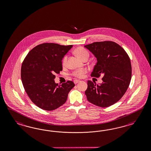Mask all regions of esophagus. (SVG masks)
Here are the masks:
<instances>
[{
  "instance_id": "esophagus-1",
  "label": "esophagus",
  "mask_w": 151,
  "mask_h": 151,
  "mask_svg": "<svg viewBox=\"0 0 151 151\" xmlns=\"http://www.w3.org/2000/svg\"><path fill=\"white\" fill-rule=\"evenodd\" d=\"M80 82V81L79 80H74L73 81V82H74V83L75 84H77L78 82Z\"/></svg>"
}]
</instances>
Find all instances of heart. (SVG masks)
<instances>
[{
	"label": "heart",
	"mask_w": 151,
	"mask_h": 151,
	"mask_svg": "<svg viewBox=\"0 0 151 151\" xmlns=\"http://www.w3.org/2000/svg\"><path fill=\"white\" fill-rule=\"evenodd\" d=\"M74 52L80 59H81L82 60L85 59H86V58L88 59L89 57V53H88V51L81 47H78L77 49H76L74 51ZM66 61H67V56H65L63 60V65H66ZM86 72V70L85 69H81V70H78L74 71L73 75L74 76H76L78 78H81L83 75V74L85 73Z\"/></svg>",
	"instance_id": "obj_1"
}]
</instances>
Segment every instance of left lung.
I'll list each match as a JSON object with an SVG mask.
<instances>
[{
	"label": "left lung",
	"mask_w": 151,
	"mask_h": 151,
	"mask_svg": "<svg viewBox=\"0 0 151 151\" xmlns=\"http://www.w3.org/2000/svg\"><path fill=\"white\" fill-rule=\"evenodd\" d=\"M97 59L91 76H104L102 83L87 81V100L101 107L119 101L127 91L132 76L130 59L124 49L114 41L95 42L84 46Z\"/></svg>",
	"instance_id": "left-lung-1"
}]
</instances>
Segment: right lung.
Returning <instances> with one entry per match:
<instances>
[{"instance_id":"add662e5","label":"right lung","mask_w":151,"mask_h":151,"mask_svg":"<svg viewBox=\"0 0 151 151\" xmlns=\"http://www.w3.org/2000/svg\"><path fill=\"white\" fill-rule=\"evenodd\" d=\"M73 45L44 43L29 51L23 61L21 78L23 86L32 102L42 110L52 111L63 105L75 86L71 81L61 85L55 82V73L63 70L64 56Z\"/></svg>"}]
</instances>
